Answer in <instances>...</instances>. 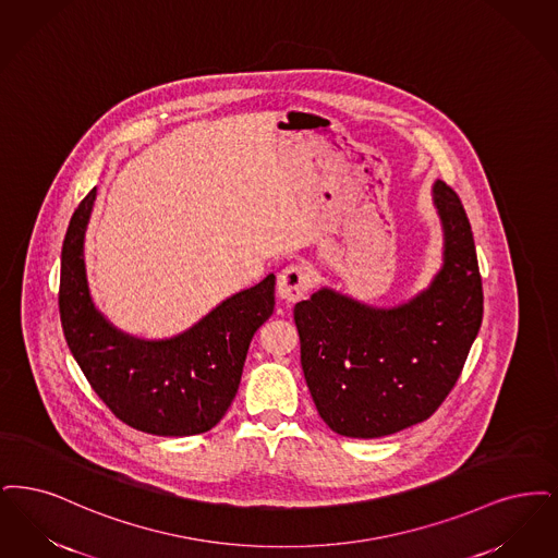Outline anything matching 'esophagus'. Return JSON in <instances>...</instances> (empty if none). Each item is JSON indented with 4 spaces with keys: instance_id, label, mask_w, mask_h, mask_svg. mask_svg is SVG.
I'll return each instance as SVG.
<instances>
[{
    "instance_id": "esophagus-1",
    "label": "esophagus",
    "mask_w": 558,
    "mask_h": 558,
    "mask_svg": "<svg viewBox=\"0 0 558 558\" xmlns=\"http://www.w3.org/2000/svg\"><path fill=\"white\" fill-rule=\"evenodd\" d=\"M311 268L306 265H290L279 272L277 291L286 302H298L311 290Z\"/></svg>"
}]
</instances>
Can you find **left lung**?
Wrapping results in <instances>:
<instances>
[{"instance_id": "8db88e82", "label": "left lung", "mask_w": 558, "mask_h": 558, "mask_svg": "<svg viewBox=\"0 0 558 558\" xmlns=\"http://www.w3.org/2000/svg\"><path fill=\"white\" fill-rule=\"evenodd\" d=\"M444 267L429 290L371 308L331 290L293 308L300 361L320 418L340 436H391L427 421L461 377L484 316V290L461 197L434 185Z\"/></svg>"}]
</instances>
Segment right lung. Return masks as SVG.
<instances>
[{"label":"right lung","mask_w":558,"mask_h":558,"mask_svg":"<svg viewBox=\"0 0 558 558\" xmlns=\"http://www.w3.org/2000/svg\"><path fill=\"white\" fill-rule=\"evenodd\" d=\"M94 202L96 187L81 199L62 243L58 304L74 361L129 427L151 436L204 434L238 393L250 341L275 308V275L172 340L124 336L99 315L87 288L83 242Z\"/></svg>","instance_id":"add662e5"}]
</instances>
